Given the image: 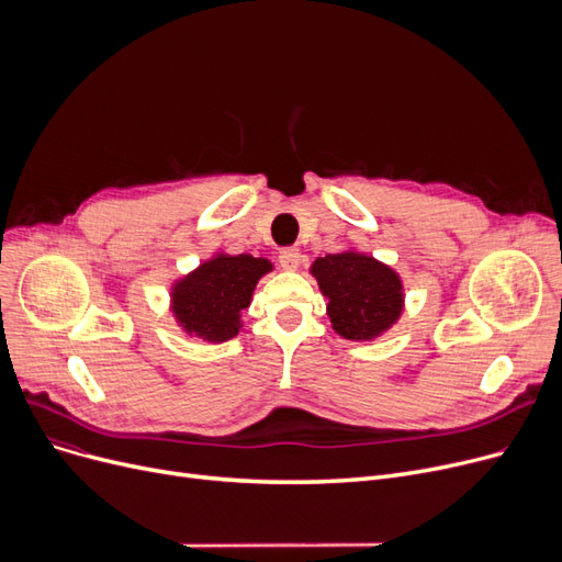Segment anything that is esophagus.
<instances>
[{
  "instance_id": "esophagus-1",
  "label": "esophagus",
  "mask_w": 562,
  "mask_h": 562,
  "mask_svg": "<svg viewBox=\"0 0 562 562\" xmlns=\"http://www.w3.org/2000/svg\"><path fill=\"white\" fill-rule=\"evenodd\" d=\"M301 250H296V248H284V250H280V266L284 271H296L299 266H301Z\"/></svg>"
}]
</instances>
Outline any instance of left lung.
<instances>
[{
    "label": "left lung",
    "instance_id": "left-lung-1",
    "mask_svg": "<svg viewBox=\"0 0 562 562\" xmlns=\"http://www.w3.org/2000/svg\"><path fill=\"white\" fill-rule=\"evenodd\" d=\"M312 276L330 301V323L344 339L369 341L390 330L403 312L401 278L369 255L348 250L318 257Z\"/></svg>",
    "mask_w": 562,
    "mask_h": 562
}]
</instances>
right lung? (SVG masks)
Here are the masks:
<instances>
[{
    "label": "right lung",
    "instance_id": "obj_1",
    "mask_svg": "<svg viewBox=\"0 0 562 562\" xmlns=\"http://www.w3.org/2000/svg\"><path fill=\"white\" fill-rule=\"evenodd\" d=\"M273 269L252 255H216L175 282L172 314L180 326L204 341L221 344L239 335L241 312L250 305L255 284Z\"/></svg>",
    "mask_w": 562,
    "mask_h": 562
}]
</instances>
